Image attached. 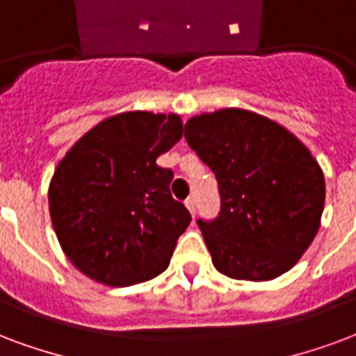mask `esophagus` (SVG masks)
I'll use <instances>...</instances> for the list:
<instances>
[{
	"mask_svg": "<svg viewBox=\"0 0 356 356\" xmlns=\"http://www.w3.org/2000/svg\"><path fill=\"white\" fill-rule=\"evenodd\" d=\"M186 208H188L189 212H191V216H195V199L193 197H189V199L186 200Z\"/></svg>",
	"mask_w": 356,
	"mask_h": 356,
	"instance_id": "1",
	"label": "esophagus"
}]
</instances>
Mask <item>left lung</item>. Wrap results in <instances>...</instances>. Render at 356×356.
<instances>
[{
	"mask_svg": "<svg viewBox=\"0 0 356 356\" xmlns=\"http://www.w3.org/2000/svg\"><path fill=\"white\" fill-rule=\"evenodd\" d=\"M186 140L219 184L221 212L197 221L213 266L245 282L289 272L314 242L325 208V176L312 152L245 108L189 118Z\"/></svg>",
	"mask_w": 356,
	"mask_h": 356,
	"instance_id": "8db88e82",
	"label": "left lung"
}]
</instances>
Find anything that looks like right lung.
I'll return each mask as SVG.
<instances>
[{
    "label": "right lung",
    "mask_w": 356,
    "mask_h": 356,
    "mask_svg": "<svg viewBox=\"0 0 356 356\" xmlns=\"http://www.w3.org/2000/svg\"><path fill=\"white\" fill-rule=\"evenodd\" d=\"M184 135L178 114L120 112L99 122L58 163L48 210L65 257L111 287L167 268L191 216L170 195L172 170L157 157Z\"/></svg>",
    "instance_id": "right-lung-1"
}]
</instances>
